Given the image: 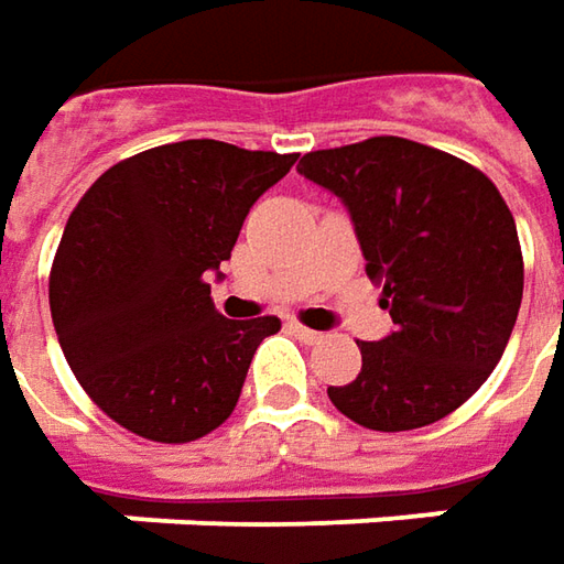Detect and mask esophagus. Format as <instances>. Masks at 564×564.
Segmentation results:
<instances>
[{
	"instance_id": "34e87169",
	"label": "esophagus",
	"mask_w": 564,
	"mask_h": 564,
	"mask_svg": "<svg viewBox=\"0 0 564 564\" xmlns=\"http://www.w3.org/2000/svg\"><path fill=\"white\" fill-rule=\"evenodd\" d=\"M290 334H296L302 343H321V337H324V334L312 330V327H305V324H300V321H290Z\"/></svg>"
}]
</instances>
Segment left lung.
<instances>
[{
    "instance_id": "obj_1",
    "label": "left lung",
    "mask_w": 564,
    "mask_h": 564,
    "mask_svg": "<svg viewBox=\"0 0 564 564\" xmlns=\"http://www.w3.org/2000/svg\"><path fill=\"white\" fill-rule=\"evenodd\" d=\"M300 174L340 196L393 330L359 343L361 371L327 387L368 431H415L456 412L490 378L524 290L518 230L494 181L402 137L305 152Z\"/></svg>"
}]
</instances>
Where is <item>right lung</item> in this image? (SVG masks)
I'll use <instances>...</instances> for the list:
<instances>
[{"label": "right lung", "instance_id": "1", "mask_svg": "<svg viewBox=\"0 0 564 564\" xmlns=\"http://www.w3.org/2000/svg\"><path fill=\"white\" fill-rule=\"evenodd\" d=\"M300 155L184 140L111 165L70 212L50 274L62 352L137 437L189 443L224 424L274 315L224 318L208 274L249 208Z\"/></svg>", "mask_w": 564, "mask_h": 564}]
</instances>
